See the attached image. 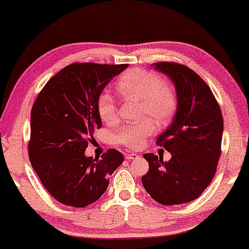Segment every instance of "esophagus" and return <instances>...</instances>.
Listing matches in <instances>:
<instances>
[{
    "label": "esophagus",
    "instance_id": "esophagus-1",
    "mask_svg": "<svg viewBox=\"0 0 249 249\" xmlns=\"http://www.w3.org/2000/svg\"><path fill=\"white\" fill-rule=\"evenodd\" d=\"M139 155L136 154V152H131V154H128L127 156H125V159L128 160H135V159H138L139 158Z\"/></svg>",
    "mask_w": 249,
    "mask_h": 249
}]
</instances>
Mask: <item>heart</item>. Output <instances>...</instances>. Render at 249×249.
Segmentation results:
<instances>
[{"mask_svg":"<svg viewBox=\"0 0 249 249\" xmlns=\"http://www.w3.org/2000/svg\"><path fill=\"white\" fill-rule=\"evenodd\" d=\"M117 90L122 97L132 98L141 102L143 116H149L157 124H163L170 120L177 107V95L169 83L161 76L146 69H131L117 81ZM97 110L100 119L107 124L118 120V108L112 95L102 92L98 98ZM151 121L136 124H125L116 133V141L130 148H139L147 137L154 132Z\"/></svg>","mask_w":249,"mask_h":249,"instance_id":"obj_1","label":"heart"}]
</instances>
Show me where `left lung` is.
Instances as JSON below:
<instances>
[{"label": "left lung", "mask_w": 249, "mask_h": 249, "mask_svg": "<svg viewBox=\"0 0 249 249\" xmlns=\"http://www.w3.org/2000/svg\"><path fill=\"white\" fill-rule=\"evenodd\" d=\"M167 74L177 91V111L157 146L171 154L169 161L144 154L148 173L141 181L151 198L161 205H181L197 199L212 182L221 154L224 120L215 95L188 67L176 62L154 63Z\"/></svg>", "instance_id": "left-lung-1"}]
</instances>
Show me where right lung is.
<instances>
[{"label":"right lung","instance_id":"right-lung-1","mask_svg":"<svg viewBox=\"0 0 249 249\" xmlns=\"http://www.w3.org/2000/svg\"><path fill=\"white\" fill-rule=\"evenodd\" d=\"M127 64L72 63L47 82L33 103L29 158L42 185L55 200L81 208L109 186L124 155L109 149L101 159L86 157L94 129L101 128L99 95Z\"/></svg>","mask_w":249,"mask_h":249}]
</instances>
